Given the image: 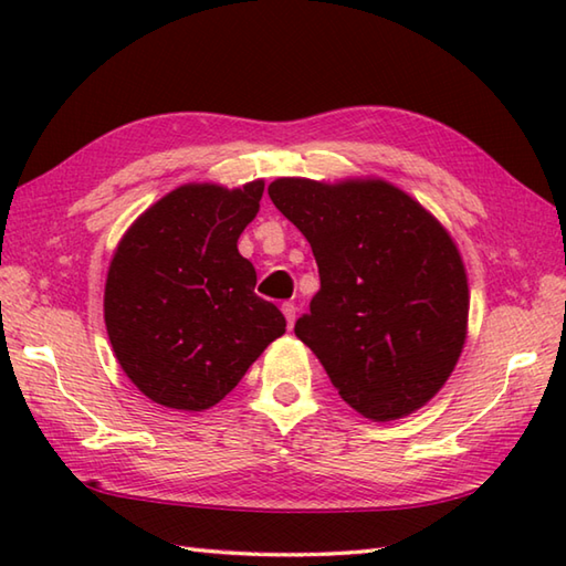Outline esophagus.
Masks as SVG:
<instances>
[{"label": "esophagus", "mask_w": 566, "mask_h": 566, "mask_svg": "<svg viewBox=\"0 0 566 566\" xmlns=\"http://www.w3.org/2000/svg\"><path fill=\"white\" fill-rule=\"evenodd\" d=\"M282 314H284V318H286V326H294V321H296V306L292 304V302H284L282 304Z\"/></svg>", "instance_id": "esophagus-1"}]
</instances>
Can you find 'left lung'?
I'll return each instance as SVG.
<instances>
[{"mask_svg":"<svg viewBox=\"0 0 566 566\" xmlns=\"http://www.w3.org/2000/svg\"><path fill=\"white\" fill-rule=\"evenodd\" d=\"M268 195L314 250L321 290L294 333L343 401L371 420L426 406L467 338V272L450 233L381 179L282 177Z\"/></svg>","mask_w":566,"mask_h":566,"instance_id":"1","label":"left lung"}]
</instances>
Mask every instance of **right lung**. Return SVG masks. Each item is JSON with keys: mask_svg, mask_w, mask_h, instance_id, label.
<instances>
[{"mask_svg": "<svg viewBox=\"0 0 566 566\" xmlns=\"http://www.w3.org/2000/svg\"><path fill=\"white\" fill-rule=\"evenodd\" d=\"M262 179L245 187H177L118 243L104 321L118 365L155 403L203 411L235 389L286 328L255 294L238 238L260 211Z\"/></svg>", "mask_w": 566, "mask_h": 566, "instance_id": "obj_1", "label": "right lung"}]
</instances>
